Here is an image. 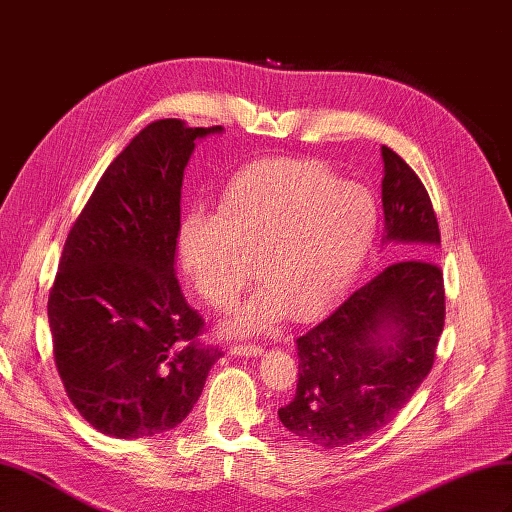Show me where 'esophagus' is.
<instances>
[{"mask_svg":"<svg viewBox=\"0 0 512 512\" xmlns=\"http://www.w3.org/2000/svg\"><path fill=\"white\" fill-rule=\"evenodd\" d=\"M262 352V346H252V344H235L230 348V354L235 356H260Z\"/></svg>","mask_w":512,"mask_h":512,"instance_id":"esophagus-1","label":"esophagus"}]
</instances>
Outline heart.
<instances>
[{"mask_svg":"<svg viewBox=\"0 0 512 512\" xmlns=\"http://www.w3.org/2000/svg\"><path fill=\"white\" fill-rule=\"evenodd\" d=\"M378 220L376 196L329 166L260 160L226 181L218 215L194 211L181 222V265L200 297L226 307L250 282L252 260L260 288L226 322L250 335L337 299L363 267Z\"/></svg>","mask_w":512,"mask_h":512,"instance_id":"1","label":"heart"}]
</instances>
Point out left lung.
Segmentation results:
<instances>
[{"mask_svg": "<svg viewBox=\"0 0 512 512\" xmlns=\"http://www.w3.org/2000/svg\"><path fill=\"white\" fill-rule=\"evenodd\" d=\"M382 243L401 256L356 288L297 339V395L277 410L294 436L324 448L369 438L404 408L436 361L444 329V275L436 260L440 228L414 170L382 147Z\"/></svg>", "mask_w": 512, "mask_h": 512, "instance_id": "left-lung-1", "label": "left lung"}]
</instances>
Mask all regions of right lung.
<instances>
[{
	"label": "right lung",
	"mask_w": 512,
	"mask_h": 512,
	"mask_svg": "<svg viewBox=\"0 0 512 512\" xmlns=\"http://www.w3.org/2000/svg\"><path fill=\"white\" fill-rule=\"evenodd\" d=\"M224 128L153 121L100 177L72 224L49 292L59 378L85 421L113 438L175 429L222 350L175 277L183 170Z\"/></svg>",
	"instance_id": "1"
}]
</instances>
